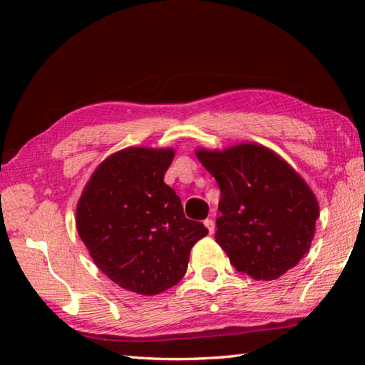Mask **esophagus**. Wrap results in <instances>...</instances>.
<instances>
[{
    "label": "esophagus",
    "mask_w": 365,
    "mask_h": 365,
    "mask_svg": "<svg viewBox=\"0 0 365 365\" xmlns=\"http://www.w3.org/2000/svg\"><path fill=\"white\" fill-rule=\"evenodd\" d=\"M205 225H206V228L209 230V233H214V230H215V222L212 220V219H206L205 220Z\"/></svg>",
    "instance_id": "esophagus-1"
}]
</instances>
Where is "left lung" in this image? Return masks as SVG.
<instances>
[{"label": "left lung", "instance_id": "obj_1", "mask_svg": "<svg viewBox=\"0 0 365 365\" xmlns=\"http://www.w3.org/2000/svg\"><path fill=\"white\" fill-rule=\"evenodd\" d=\"M220 188L215 242L238 272L275 280L309 251L319 205L306 182L259 145L196 151Z\"/></svg>", "mask_w": 365, "mask_h": 365}]
</instances>
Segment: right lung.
I'll return each instance as SVG.
<instances>
[{"label": "right lung", "mask_w": 365, "mask_h": 365, "mask_svg": "<svg viewBox=\"0 0 365 365\" xmlns=\"http://www.w3.org/2000/svg\"><path fill=\"white\" fill-rule=\"evenodd\" d=\"M172 150L127 148L91 175L77 205V230L95 264L117 285L158 294L182 280L193 245L207 235L185 217L164 174Z\"/></svg>", "instance_id": "1"}]
</instances>
